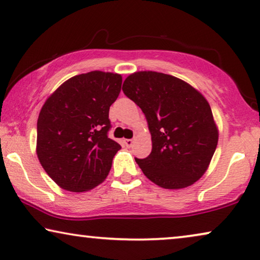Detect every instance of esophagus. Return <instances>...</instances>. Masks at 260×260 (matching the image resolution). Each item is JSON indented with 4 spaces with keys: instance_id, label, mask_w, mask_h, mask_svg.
I'll list each match as a JSON object with an SVG mask.
<instances>
[{
    "instance_id": "obj_1",
    "label": "esophagus",
    "mask_w": 260,
    "mask_h": 260,
    "mask_svg": "<svg viewBox=\"0 0 260 260\" xmlns=\"http://www.w3.org/2000/svg\"><path fill=\"white\" fill-rule=\"evenodd\" d=\"M124 144H125L127 148L133 147V144H134V140H125V141H124Z\"/></svg>"
}]
</instances>
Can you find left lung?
<instances>
[{
    "label": "left lung",
    "instance_id": "left-lung-1",
    "mask_svg": "<svg viewBox=\"0 0 260 260\" xmlns=\"http://www.w3.org/2000/svg\"><path fill=\"white\" fill-rule=\"evenodd\" d=\"M123 92L143 111L152 149L135 158L149 180L180 189L204 175L218 145V129L208 102L186 81L144 71L124 80Z\"/></svg>",
    "mask_w": 260,
    "mask_h": 260
}]
</instances>
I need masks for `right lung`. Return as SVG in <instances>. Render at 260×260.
Returning a JSON list of instances; mask_svg holds the SVG:
<instances>
[{"label": "right lung", "instance_id": "add662e5", "mask_svg": "<svg viewBox=\"0 0 260 260\" xmlns=\"http://www.w3.org/2000/svg\"><path fill=\"white\" fill-rule=\"evenodd\" d=\"M122 76L92 71L65 81L42 106L37 154L42 168L63 189L90 190L106 179L120 149L109 138V110Z\"/></svg>", "mask_w": 260, "mask_h": 260}]
</instances>
